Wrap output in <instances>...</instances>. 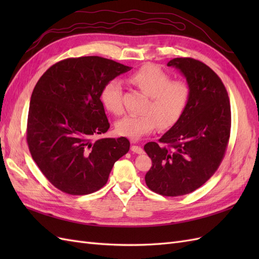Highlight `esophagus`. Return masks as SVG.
<instances>
[{"label":"esophagus","mask_w":259,"mask_h":259,"mask_svg":"<svg viewBox=\"0 0 259 259\" xmlns=\"http://www.w3.org/2000/svg\"><path fill=\"white\" fill-rule=\"evenodd\" d=\"M131 150H132L133 152L137 153V154H142V153H144V149H143L142 147L136 146V145H133V146H132V148H131Z\"/></svg>","instance_id":"obj_1"}]
</instances>
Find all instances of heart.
Listing matches in <instances>:
<instances>
[{
    "mask_svg": "<svg viewBox=\"0 0 259 259\" xmlns=\"http://www.w3.org/2000/svg\"><path fill=\"white\" fill-rule=\"evenodd\" d=\"M128 82L149 96L146 113L127 114L115 123L117 134L134 140L152 132L158 124L161 128L173 126L190 100L189 84L183 80H171L153 65L140 68L128 77ZM100 98L108 111L116 115L123 113V91L119 80L109 81L101 91Z\"/></svg>",
    "mask_w": 259,
    "mask_h": 259,
    "instance_id": "obj_1",
    "label": "heart"
}]
</instances>
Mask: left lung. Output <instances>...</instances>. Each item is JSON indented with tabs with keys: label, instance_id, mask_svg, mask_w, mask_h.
Masks as SVG:
<instances>
[{
	"label": "left lung",
	"instance_id": "left-lung-1",
	"mask_svg": "<svg viewBox=\"0 0 259 259\" xmlns=\"http://www.w3.org/2000/svg\"><path fill=\"white\" fill-rule=\"evenodd\" d=\"M168 67L178 69L191 90L180 119L156 144L144 149L152 161L145 176L150 190L179 197L197 190L221 165L231 127L228 93L208 66L193 58H174Z\"/></svg>",
	"mask_w": 259,
	"mask_h": 259
}]
</instances>
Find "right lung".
Wrapping results in <instances>:
<instances>
[{
    "label": "right lung",
    "instance_id": "1",
    "mask_svg": "<svg viewBox=\"0 0 259 259\" xmlns=\"http://www.w3.org/2000/svg\"><path fill=\"white\" fill-rule=\"evenodd\" d=\"M132 68L98 56L68 58L37 81L30 100L27 143L49 182L68 194L103 188L127 138H97L110 127L100 100L104 86Z\"/></svg>",
    "mask_w": 259,
    "mask_h": 259
}]
</instances>
